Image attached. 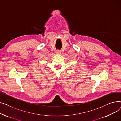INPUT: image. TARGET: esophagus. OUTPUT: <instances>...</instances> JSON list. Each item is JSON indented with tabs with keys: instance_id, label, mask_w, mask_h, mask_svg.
<instances>
[{
	"instance_id": "34e87169",
	"label": "esophagus",
	"mask_w": 121,
	"mask_h": 121,
	"mask_svg": "<svg viewBox=\"0 0 121 121\" xmlns=\"http://www.w3.org/2000/svg\"><path fill=\"white\" fill-rule=\"evenodd\" d=\"M55 52L56 53H57V54H60L61 53V51L60 50H58H58H56L55 51Z\"/></svg>"
}]
</instances>
